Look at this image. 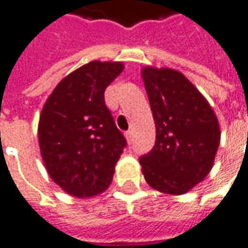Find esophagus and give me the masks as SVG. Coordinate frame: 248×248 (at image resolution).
<instances>
[{"mask_svg": "<svg viewBox=\"0 0 248 248\" xmlns=\"http://www.w3.org/2000/svg\"><path fill=\"white\" fill-rule=\"evenodd\" d=\"M132 131H127V132H125V138H127V140L129 141V143H131V141H132Z\"/></svg>", "mask_w": 248, "mask_h": 248, "instance_id": "obj_1", "label": "esophagus"}]
</instances>
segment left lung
<instances>
[{"label":"left lung","mask_w":248,"mask_h":248,"mask_svg":"<svg viewBox=\"0 0 248 248\" xmlns=\"http://www.w3.org/2000/svg\"><path fill=\"white\" fill-rule=\"evenodd\" d=\"M143 81L156 128L155 144L141 155L147 184L166 194H184L211 171L220 143L216 114L179 71L144 67Z\"/></svg>","instance_id":"8db88e82"}]
</instances>
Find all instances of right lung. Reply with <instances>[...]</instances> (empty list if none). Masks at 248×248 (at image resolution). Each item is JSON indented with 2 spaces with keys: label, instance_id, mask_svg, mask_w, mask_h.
Returning a JSON list of instances; mask_svg holds the SVG:
<instances>
[{
  "label": "right lung",
  "instance_id": "right-lung-1",
  "mask_svg": "<svg viewBox=\"0 0 248 248\" xmlns=\"http://www.w3.org/2000/svg\"><path fill=\"white\" fill-rule=\"evenodd\" d=\"M123 71L119 62H90L59 82L43 108L39 144L49 177L75 197L110 185L127 140L105 104V89Z\"/></svg>",
  "mask_w": 248,
  "mask_h": 248
}]
</instances>
